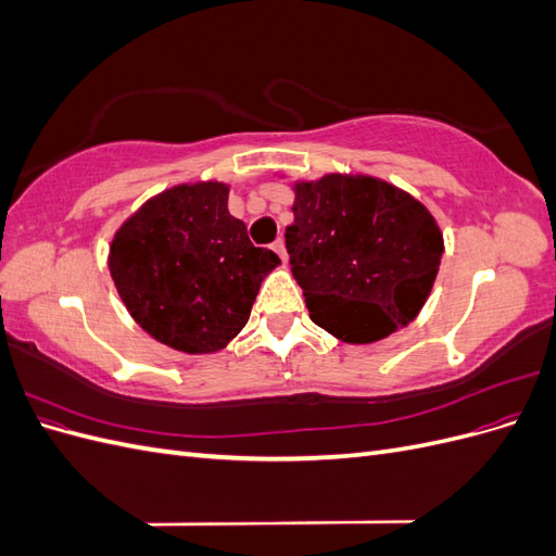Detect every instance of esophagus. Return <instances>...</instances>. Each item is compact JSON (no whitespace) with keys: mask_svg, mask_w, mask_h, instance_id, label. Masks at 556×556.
<instances>
[{"mask_svg":"<svg viewBox=\"0 0 556 556\" xmlns=\"http://www.w3.org/2000/svg\"><path fill=\"white\" fill-rule=\"evenodd\" d=\"M271 248L278 252V257H280L282 262H288V250H285V241H282V239H276Z\"/></svg>","mask_w":556,"mask_h":556,"instance_id":"obj_1","label":"esophagus"}]
</instances>
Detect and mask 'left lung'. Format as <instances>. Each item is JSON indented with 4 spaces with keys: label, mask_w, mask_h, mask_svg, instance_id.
<instances>
[{
    "label": "left lung",
    "mask_w": 556,
    "mask_h": 556,
    "mask_svg": "<svg viewBox=\"0 0 556 556\" xmlns=\"http://www.w3.org/2000/svg\"><path fill=\"white\" fill-rule=\"evenodd\" d=\"M294 190L285 245L313 323L345 343H374L408 325L443 257L431 213L368 176L331 174Z\"/></svg>",
    "instance_id": "left-lung-1"
}]
</instances>
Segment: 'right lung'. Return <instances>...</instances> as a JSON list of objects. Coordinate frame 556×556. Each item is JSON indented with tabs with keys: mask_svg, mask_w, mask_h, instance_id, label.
Listing matches in <instances>:
<instances>
[{
	"mask_svg": "<svg viewBox=\"0 0 556 556\" xmlns=\"http://www.w3.org/2000/svg\"><path fill=\"white\" fill-rule=\"evenodd\" d=\"M227 197L223 182L178 185L146 201L111 243L109 268L131 317L188 355L225 348L280 264L274 250L250 243Z\"/></svg>",
	"mask_w": 556,
	"mask_h": 556,
	"instance_id": "1",
	"label": "right lung"
}]
</instances>
